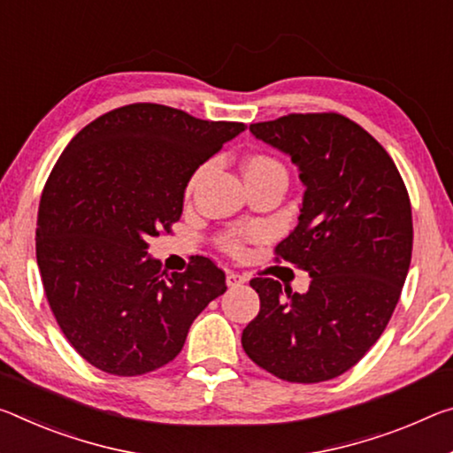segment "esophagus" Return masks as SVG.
<instances>
[{"mask_svg":"<svg viewBox=\"0 0 453 453\" xmlns=\"http://www.w3.org/2000/svg\"><path fill=\"white\" fill-rule=\"evenodd\" d=\"M246 276L243 274H238V272H229L227 274V278H226V282H227V286L229 288H234V286H242L243 282H246Z\"/></svg>","mask_w":453,"mask_h":453,"instance_id":"esophagus-1","label":"esophagus"}]
</instances>
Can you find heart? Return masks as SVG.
<instances>
[{
    "mask_svg": "<svg viewBox=\"0 0 453 453\" xmlns=\"http://www.w3.org/2000/svg\"><path fill=\"white\" fill-rule=\"evenodd\" d=\"M211 163H203L199 165V167L193 171L189 175L188 183H185V197H193V193L197 191L199 183L203 181V177L207 175V171H210ZM243 175H246V181H257V179H265V177H282L286 179V169L284 165L280 163L276 157L272 155H265V153H256V155H250L246 161H243ZM252 234H226L221 235V248L226 250L229 254H238L242 252L243 248V240L250 238Z\"/></svg>",
    "mask_w": 453,
    "mask_h": 453,
    "instance_id": "b5f03b06",
    "label": "heart"
}]
</instances>
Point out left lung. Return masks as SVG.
I'll return each instance as SVG.
<instances>
[{
  "label": "left lung",
  "mask_w": 453,
  "mask_h": 453,
  "mask_svg": "<svg viewBox=\"0 0 453 453\" xmlns=\"http://www.w3.org/2000/svg\"><path fill=\"white\" fill-rule=\"evenodd\" d=\"M250 131L288 153L306 185L274 260L308 272L311 288L250 280L260 312L242 347L282 381H328L361 361L399 303L413 250L409 193L389 153L339 112H292Z\"/></svg>",
  "instance_id": "left-lung-1"
}]
</instances>
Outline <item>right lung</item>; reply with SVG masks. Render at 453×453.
Masks as SVG:
<instances>
[{
    "mask_svg": "<svg viewBox=\"0 0 453 453\" xmlns=\"http://www.w3.org/2000/svg\"><path fill=\"white\" fill-rule=\"evenodd\" d=\"M242 131L243 123L134 103L86 125L56 161L40 197L35 257L56 322L92 367L119 377L165 367L226 292L210 257L167 274L147 250L181 218L189 175Z\"/></svg>",
    "mask_w": 453,
    "mask_h": 453,
    "instance_id": "right-lung-1",
    "label": "right lung"
}]
</instances>
